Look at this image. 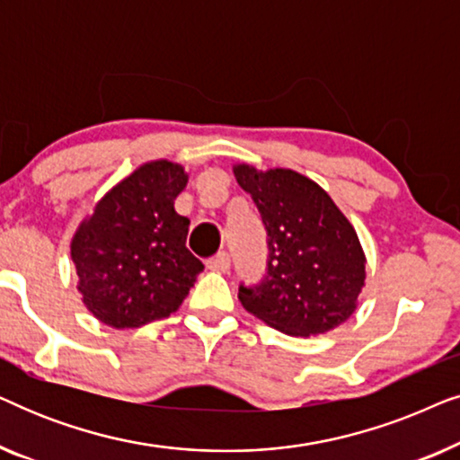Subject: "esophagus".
<instances>
[{
	"mask_svg": "<svg viewBox=\"0 0 460 460\" xmlns=\"http://www.w3.org/2000/svg\"><path fill=\"white\" fill-rule=\"evenodd\" d=\"M207 268L211 270V272H228L230 270V255L222 251V253H217L216 257H211V260H207Z\"/></svg>",
	"mask_w": 460,
	"mask_h": 460,
	"instance_id": "34e87169",
	"label": "esophagus"
}]
</instances>
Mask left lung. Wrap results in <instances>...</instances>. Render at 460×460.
<instances>
[{"instance_id": "left-lung-1", "label": "left lung", "mask_w": 460, "mask_h": 460, "mask_svg": "<svg viewBox=\"0 0 460 460\" xmlns=\"http://www.w3.org/2000/svg\"><path fill=\"white\" fill-rule=\"evenodd\" d=\"M234 175L268 232L266 276L238 287L244 310L293 337L345 323L367 279L354 226L316 181L291 169L236 165Z\"/></svg>"}]
</instances>
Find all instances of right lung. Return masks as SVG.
<instances>
[{
  "instance_id": "add662e5",
  "label": "right lung",
  "mask_w": 460,
  "mask_h": 460,
  "mask_svg": "<svg viewBox=\"0 0 460 460\" xmlns=\"http://www.w3.org/2000/svg\"><path fill=\"white\" fill-rule=\"evenodd\" d=\"M186 181L175 163H146L119 181L73 236L84 304L112 329L167 318L203 272V261L186 249L190 222L173 209Z\"/></svg>"
}]
</instances>
